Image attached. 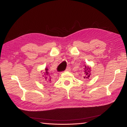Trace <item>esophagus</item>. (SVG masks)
I'll use <instances>...</instances> for the list:
<instances>
[{"instance_id": "1", "label": "esophagus", "mask_w": 127, "mask_h": 127, "mask_svg": "<svg viewBox=\"0 0 127 127\" xmlns=\"http://www.w3.org/2000/svg\"><path fill=\"white\" fill-rule=\"evenodd\" d=\"M70 70V67H68V68L65 69V71H69Z\"/></svg>"}]
</instances>
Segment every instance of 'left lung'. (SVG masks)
Here are the masks:
<instances>
[{
  "label": "left lung",
  "instance_id": "left-lung-1",
  "mask_svg": "<svg viewBox=\"0 0 127 127\" xmlns=\"http://www.w3.org/2000/svg\"><path fill=\"white\" fill-rule=\"evenodd\" d=\"M91 71V69L90 67H89L88 66H86V65L84 66L83 69V74H84V75H85L84 76L85 79H88V78L90 77Z\"/></svg>",
  "mask_w": 127,
  "mask_h": 127
}]
</instances>
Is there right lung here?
<instances>
[{"instance_id": "obj_1", "label": "right lung", "mask_w": 127, "mask_h": 127, "mask_svg": "<svg viewBox=\"0 0 127 127\" xmlns=\"http://www.w3.org/2000/svg\"><path fill=\"white\" fill-rule=\"evenodd\" d=\"M44 75H43V77H44V79H45V80L46 81H47V82H50L51 81L50 77L51 76H50V72L48 71V69L46 68L45 69V72H44Z\"/></svg>"}]
</instances>
